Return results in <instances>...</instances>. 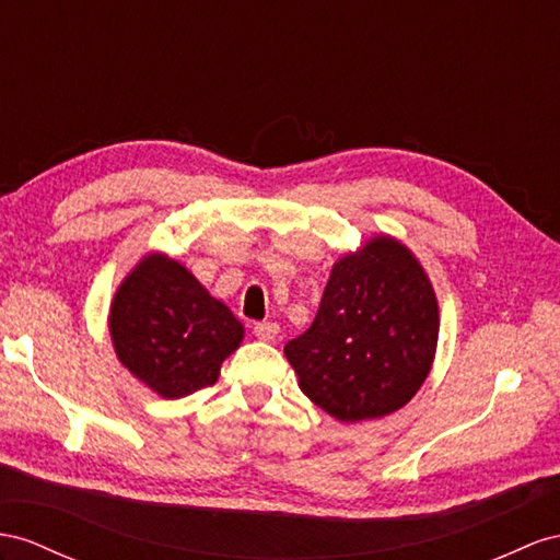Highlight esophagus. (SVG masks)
Masks as SVG:
<instances>
[{
    "mask_svg": "<svg viewBox=\"0 0 560 560\" xmlns=\"http://www.w3.org/2000/svg\"><path fill=\"white\" fill-rule=\"evenodd\" d=\"M253 334L257 340H265V342H271L277 336H279V324L275 322H260L253 326Z\"/></svg>",
    "mask_w": 560,
    "mask_h": 560,
    "instance_id": "1",
    "label": "esophagus"
}]
</instances>
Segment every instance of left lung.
<instances>
[{
	"label": "left lung",
	"mask_w": 560,
	"mask_h": 560,
	"mask_svg": "<svg viewBox=\"0 0 560 560\" xmlns=\"http://www.w3.org/2000/svg\"><path fill=\"white\" fill-rule=\"evenodd\" d=\"M438 300L402 243L378 236L334 265L312 326L285 342L300 388L342 423L381 419L423 385Z\"/></svg>",
	"instance_id": "obj_1"
}]
</instances>
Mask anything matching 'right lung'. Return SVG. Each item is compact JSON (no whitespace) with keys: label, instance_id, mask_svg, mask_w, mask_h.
Wrapping results in <instances>:
<instances>
[{"label":"right lung","instance_id":"add662e5","mask_svg":"<svg viewBox=\"0 0 560 560\" xmlns=\"http://www.w3.org/2000/svg\"><path fill=\"white\" fill-rule=\"evenodd\" d=\"M108 324L118 360L167 399L214 385L243 338L232 310L165 255L143 257L122 281Z\"/></svg>","mask_w":560,"mask_h":560}]
</instances>
